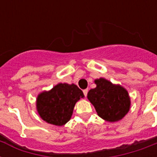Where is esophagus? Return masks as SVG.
Listing matches in <instances>:
<instances>
[{
    "instance_id": "34e87169",
    "label": "esophagus",
    "mask_w": 157,
    "mask_h": 157,
    "mask_svg": "<svg viewBox=\"0 0 157 157\" xmlns=\"http://www.w3.org/2000/svg\"><path fill=\"white\" fill-rule=\"evenodd\" d=\"M83 93H84V95L86 97V96H87V94H88V89H86V90H84Z\"/></svg>"
}]
</instances>
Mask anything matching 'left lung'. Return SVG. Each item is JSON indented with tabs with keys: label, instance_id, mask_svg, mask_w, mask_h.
Returning <instances> with one entry per match:
<instances>
[{
	"label": "left lung",
	"instance_id": "1",
	"mask_svg": "<svg viewBox=\"0 0 157 157\" xmlns=\"http://www.w3.org/2000/svg\"><path fill=\"white\" fill-rule=\"evenodd\" d=\"M94 82L97 86L89 91L87 98L95 107L98 116L110 122L121 120L130 107L126 90L103 78L95 80Z\"/></svg>",
	"mask_w": 157,
	"mask_h": 157
}]
</instances>
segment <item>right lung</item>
<instances>
[{
  "mask_svg": "<svg viewBox=\"0 0 157 157\" xmlns=\"http://www.w3.org/2000/svg\"><path fill=\"white\" fill-rule=\"evenodd\" d=\"M81 98L84 94L76 85L60 83L38 95L37 112L47 123L61 126L71 119L75 104Z\"/></svg>",
  "mask_w": 157,
  "mask_h": 157,
  "instance_id": "add662e5",
  "label": "right lung"
}]
</instances>
